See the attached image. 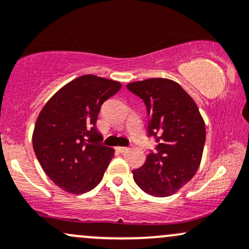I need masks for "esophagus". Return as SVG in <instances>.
I'll return each mask as SVG.
<instances>
[{"label": "esophagus", "mask_w": 249, "mask_h": 249, "mask_svg": "<svg viewBox=\"0 0 249 249\" xmlns=\"http://www.w3.org/2000/svg\"><path fill=\"white\" fill-rule=\"evenodd\" d=\"M117 150H118L119 152H122V154H123V152H126L127 150H129V147H127V146H118V147H117Z\"/></svg>", "instance_id": "34e87169"}]
</instances>
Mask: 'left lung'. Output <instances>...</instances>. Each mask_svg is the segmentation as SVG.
<instances>
[{
  "label": "left lung",
  "instance_id": "obj_1",
  "mask_svg": "<svg viewBox=\"0 0 249 249\" xmlns=\"http://www.w3.org/2000/svg\"><path fill=\"white\" fill-rule=\"evenodd\" d=\"M126 87L143 99L149 116L147 135L158 143L145 163L132 170L133 179L149 195L170 196L200 166L206 142L204 120L193 98L173 80L152 78Z\"/></svg>",
  "mask_w": 249,
  "mask_h": 249
}]
</instances>
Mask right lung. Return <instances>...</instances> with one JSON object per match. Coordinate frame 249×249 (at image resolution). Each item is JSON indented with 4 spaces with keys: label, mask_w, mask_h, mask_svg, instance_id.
Returning <instances> with one entry per match:
<instances>
[{
    "label": "right lung",
    "mask_w": 249,
    "mask_h": 249,
    "mask_svg": "<svg viewBox=\"0 0 249 249\" xmlns=\"http://www.w3.org/2000/svg\"><path fill=\"white\" fill-rule=\"evenodd\" d=\"M122 89L118 81L86 74L60 89L41 110L33 147L43 171L71 194L92 190L103 179L114 150L100 142L98 114Z\"/></svg>",
    "instance_id": "obj_1"
}]
</instances>
